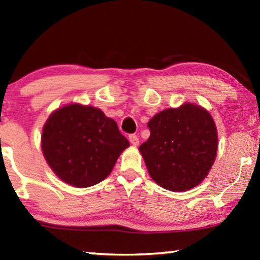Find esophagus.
I'll return each instance as SVG.
<instances>
[{"mask_svg":"<svg viewBox=\"0 0 260 260\" xmlns=\"http://www.w3.org/2000/svg\"><path fill=\"white\" fill-rule=\"evenodd\" d=\"M129 142H131V144H132V146H134V147H138L139 146V142H140V141H139V138H138V136H136V135H129Z\"/></svg>","mask_w":260,"mask_h":260,"instance_id":"1","label":"esophagus"}]
</instances>
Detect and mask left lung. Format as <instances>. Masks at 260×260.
Listing matches in <instances>:
<instances>
[{"label":"left lung","mask_w":260,"mask_h":260,"mask_svg":"<svg viewBox=\"0 0 260 260\" xmlns=\"http://www.w3.org/2000/svg\"><path fill=\"white\" fill-rule=\"evenodd\" d=\"M150 138L139 151L153 181L171 191L199 186L209 174L218 149V133L208 110L193 103L166 109L148 122Z\"/></svg>","instance_id":"8db88e82"}]
</instances>
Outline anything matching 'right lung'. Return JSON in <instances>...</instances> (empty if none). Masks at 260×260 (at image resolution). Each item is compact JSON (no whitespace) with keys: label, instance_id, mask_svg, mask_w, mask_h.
Returning <instances> with one entry per match:
<instances>
[{"label":"right lung","instance_id":"add662e5","mask_svg":"<svg viewBox=\"0 0 260 260\" xmlns=\"http://www.w3.org/2000/svg\"><path fill=\"white\" fill-rule=\"evenodd\" d=\"M128 147L117 122L91 105H64L42 128L41 149L48 165L61 181L78 188L103 181Z\"/></svg>","mask_w":260,"mask_h":260}]
</instances>
